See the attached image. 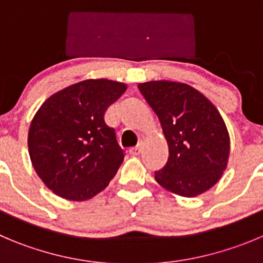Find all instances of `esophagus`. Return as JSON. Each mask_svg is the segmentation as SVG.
I'll use <instances>...</instances> for the list:
<instances>
[{"mask_svg": "<svg viewBox=\"0 0 263 263\" xmlns=\"http://www.w3.org/2000/svg\"><path fill=\"white\" fill-rule=\"evenodd\" d=\"M141 149H143V143H139L135 148L129 149V154H131V156H139V154L141 153Z\"/></svg>", "mask_w": 263, "mask_h": 263, "instance_id": "1", "label": "esophagus"}]
</instances>
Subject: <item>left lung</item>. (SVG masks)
<instances>
[{"label": "left lung", "mask_w": 263, "mask_h": 263, "mask_svg": "<svg viewBox=\"0 0 263 263\" xmlns=\"http://www.w3.org/2000/svg\"><path fill=\"white\" fill-rule=\"evenodd\" d=\"M139 89L158 117L168 159L156 171L157 183L183 197H196L215 185L230 157V135L212 102L184 83L156 80Z\"/></svg>", "instance_id": "8db88e82"}]
</instances>
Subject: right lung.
<instances>
[{
    "mask_svg": "<svg viewBox=\"0 0 263 263\" xmlns=\"http://www.w3.org/2000/svg\"><path fill=\"white\" fill-rule=\"evenodd\" d=\"M126 89L124 83L88 79L41 105L29 126L28 152L36 174L53 193L85 201L109 185L124 154L104 115Z\"/></svg>",
    "mask_w": 263,
    "mask_h": 263,
    "instance_id": "add662e5",
    "label": "right lung"
}]
</instances>
